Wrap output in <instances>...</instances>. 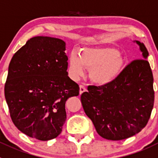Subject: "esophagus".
I'll use <instances>...</instances> for the list:
<instances>
[{
	"mask_svg": "<svg viewBox=\"0 0 158 158\" xmlns=\"http://www.w3.org/2000/svg\"><path fill=\"white\" fill-rule=\"evenodd\" d=\"M86 91V88L83 85H80V86H79V94H82V93H84V92Z\"/></svg>",
	"mask_w": 158,
	"mask_h": 158,
	"instance_id": "esophagus-1",
	"label": "esophagus"
}]
</instances>
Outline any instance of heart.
I'll return each instance as SVG.
<instances>
[{"instance_id":"b5f03b06","label":"heart","mask_w":158,"mask_h":158,"mask_svg":"<svg viewBox=\"0 0 158 158\" xmlns=\"http://www.w3.org/2000/svg\"><path fill=\"white\" fill-rule=\"evenodd\" d=\"M125 59L116 48H83L79 56L72 52L69 56V72L75 79L89 70V78L98 86H106L113 82L124 66Z\"/></svg>"}]
</instances>
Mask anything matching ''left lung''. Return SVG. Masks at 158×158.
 <instances>
[{
    "instance_id": "8db88e82",
    "label": "left lung",
    "mask_w": 158,
    "mask_h": 158,
    "mask_svg": "<svg viewBox=\"0 0 158 158\" xmlns=\"http://www.w3.org/2000/svg\"><path fill=\"white\" fill-rule=\"evenodd\" d=\"M142 59L125 67L118 77L106 86H89L81 95L86 116L97 132L108 140H122L141 131L150 120L154 103L153 77L146 60L149 52L135 41Z\"/></svg>"
}]
</instances>
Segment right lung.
<instances>
[{
	"label": "right lung",
	"instance_id": "right-lung-1",
	"mask_svg": "<svg viewBox=\"0 0 158 158\" xmlns=\"http://www.w3.org/2000/svg\"><path fill=\"white\" fill-rule=\"evenodd\" d=\"M65 42L51 37L31 38L12 56L5 96L15 127L27 136L48 141L66 120L65 103L79 86L68 76Z\"/></svg>",
	"mask_w": 158,
	"mask_h": 158
}]
</instances>
